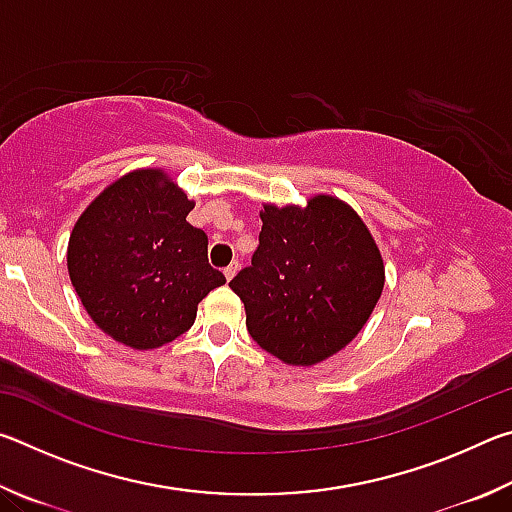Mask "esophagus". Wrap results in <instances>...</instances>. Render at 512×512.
<instances>
[{
    "label": "esophagus",
    "mask_w": 512,
    "mask_h": 512,
    "mask_svg": "<svg viewBox=\"0 0 512 512\" xmlns=\"http://www.w3.org/2000/svg\"><path fill=\"white\" fill-rule=\"evenodd\" d=\"M237 271H239V262H232L230 266H225L223 268V275H225V280H232V277H235L237 275Z\"/></svg>",
    "instance_id": "obj_1"
}]
</instances>
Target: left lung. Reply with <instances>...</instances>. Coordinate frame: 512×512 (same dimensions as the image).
<instances>
[{
  "mask_svg": "<svg viewBox=\"0 0 512 512\" xmlns=\"http://www.w3.org/2000/svg\"><path fill=\"white\" fill-rule=\"evenodd\" d=\"M253 264L230 289L246 307L259 348L287 366H316L343 350L375 309L386 282L368 225L341 198L264 203Z\"/></svg>",
  "mask_w": 512,
  "mask_h": 512,
  "instance_id": "left-lung-1",
  "label": "left lung"
}]
</instances>
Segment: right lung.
<instances>
[{"label": "right lung", "mask_w": 512, "mask_h": 512, "mask_svg": "<svg viewBox=\"0 0 512 512\" xmlns=\"http://www.w3.org/2000/svg\"><path fill=\"white\" fill-rule=\"evenodd\" d=\"M194 205L164 169H135L74 223L69 280L94 325L126 348L178 339L194 325L198 302L225 284L207 264V235L187 223Z\"/></svg>", "instance_id": "obj_1"}]
</instances>
